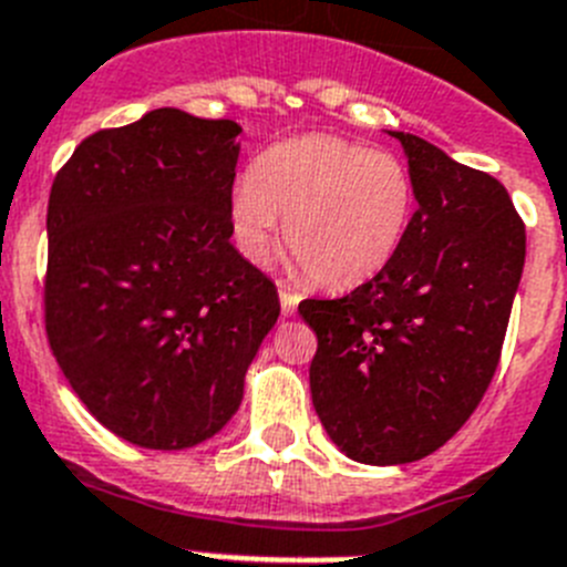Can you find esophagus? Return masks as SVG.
<instances>
[{"mask_svg": "<svg viewBox=\"0 0 567 567\" xmlns=\"http://www.w3.org/2000/svg\"><path fill=\"white\" fill-rule=\"evenodd\" d=\"M279 302H282L285 316H293L296 308H299V293H293L288 285H279Z\"/></svg>", "mask_w": 567, "mask_h": 567, "instance_id": "obj_1", "label": "esophagus"}]
</instances>
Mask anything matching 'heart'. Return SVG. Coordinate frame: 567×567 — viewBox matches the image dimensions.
Wrapping results in <instances>:
<instances>
[{"mask_svg": "<svg viewBox=\"0 0 567 567\" xmlns=\"http://www.w3.org/2000/svg\"><path fill=\"white\" fill-rule=\"evenodd\" d=\"M415 183L401 157L336 135H302L265 150L251 181L231 188L228 217L239 251L268 259L285 243L316 285L350 290L379 277L404 246Z\"/></svg>", "mask_w": 567, "mask_h": 567, "instance_id": "1", "label": "heart"}]
</instances>
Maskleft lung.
<instances>
[{
  "label": "left lung",
  "mask_w": 567,
  "mask_h": 567,
  "mask_svg": "<svg viewBox=\"0 0 567 567\" xmlns=\"http://www.w3.org/2000/svg\"><path fill=\"white\" fill-rule=\"evenodd\" d=\"M415 214L384 271L341 299H305L319 350L310 395L330 441L359 463L398 466L461 430L492 384L525 265L506 186L410 132Z\"/></svg>",
  "instance_id": "8db88e82"
}]
</instances>
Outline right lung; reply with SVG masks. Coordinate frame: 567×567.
Returning a JSON list of instances; mask_svg holds the SVG:
<instances>
[{"label": "right lung", "mask_w": 567, "mask_h": 567, "mask_svg": "<svg viewBox=\"0 0 567 567\" xmlns=\"http://www.w3.org/2000/svg\"><path fill=\"white\" fill-rule=\"evenodd\" d=\"M239 132L163 106L81 141L50 188V350L135 446L217 435L277 324V285L231 246Z\"/></svg>", "instance_id": "obj_1"}]
</instances>
